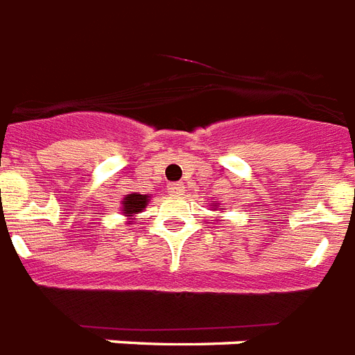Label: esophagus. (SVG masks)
<instances>
[{"mask_svg": "<svg viewBox=\"0 0 355 355\" xmlns=\"http://www.w3.org/2000/svg\"><path fill=\"white\" fill-rule=\"evenodd\" d=\"M183 189H185V185H183V183H170L168 185V191L172 192V194H181V192H183Z\"/></svg>", "mask_w": 355, "mask_h": 355, "instance_id": "34e87169", "label": "esophagus"}]
</instances>
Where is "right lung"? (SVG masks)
Returning a JSON list of instances; mask_svg holds the SVG:
<instances>
[{
  "instance_id": "right-lung-1",
  "label": "right lung",
  "mask_w": 355,
  "mask_h": 355,
  "mask_svg": "<svg viewBox=\"0 0 355 355\" xmlns=\"http://www.w3.org/2000/svg\"><path fill=\"white\" fill-rule=\"evenodd\" d=\"M150 196L146 194H137V192H132L124 198L123 201V214L128 218L137 216L139 212H143V209H146V203H148Z\"/></svg>"
}]
</instances>
